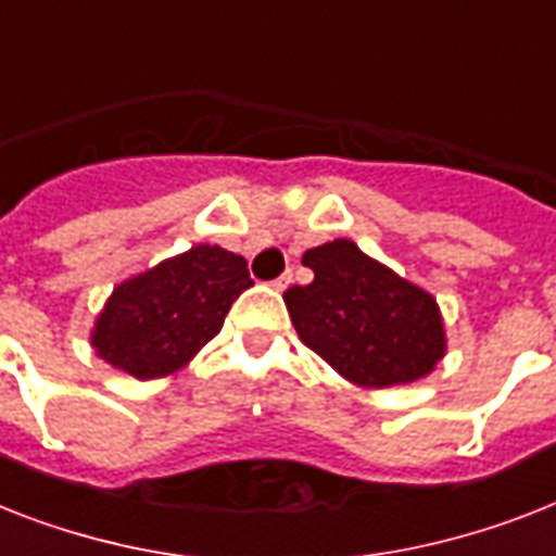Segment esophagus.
I'll use <instances>...</instances> for the list:
<instances>
[{
    "label": "esophagus",
    "instance_id": "esophagus-1",
    "mask_svg": "<svg viewBox=\"0 0 556 556\" xmlns=\"http://www.w3.org/2000/svg\"><path fill=\"white\" fill-rule=\"evenodd\" d=\"M288 286H291V270H286L282 277H277L274 282H270V288H274V291H286Z\"/></svg>",
    "mask_w": 556,
    "mask_h": 556
}]
</instances>
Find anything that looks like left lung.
Wrapping results in <instances>:
<instances>
[{"mask_svg":"<svg viewBox=\"0 0 556 556\" xmlns=\"http://www.w3.org/2000/svg\"><path fill=\"white\" fill-rule=\"evenodd\" d=\"M314 282L282 293L300 340L356 388L426 380L445 356V323L434 293L400 277L351 239L302 254Z\"/></svg>","mask_w":556,"mask_h":556,"instance_id":"1","label":"left lung"}]
</instances>
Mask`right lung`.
<instances>
[{
    "mask_svg": "<svg viewBox=\"0 0 556 556\" xmlns=\"http://www.w3.org/2000/svg\"><path fill=\"white\" fill-rule=\"evenodd\" d=\"M254 286L248 263L219 245H193L111 291L90 345L137 380L170 377L223 331L225 314Z\"/></svg>",
    "mask_w": 556,
    "mask_h": 556,
    "instance_id": "right-lung-1",
    "label": "right lung"
}]
</instances>
